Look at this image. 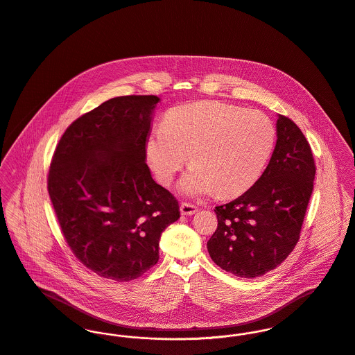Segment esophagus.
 Segmentation results:
<instances>
[{"mask_svg": "<svg viewBox=\"0 0 355 355\" xmlns=\"http://www.w3.org/2000/svg\"><path fill=\"white\" fill-rule=\"evenodd\" d=\"M180 211H181V215L191 216V215L196 214L197 211H198V208H197L196 205L191 204V202H181Z\"/></svg>", "mask_w": 355, "mask_h": 355, "instance_id": "34e87169", "label": "esophagus"}]
</instances>
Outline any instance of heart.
Listing matches in <instances>:
<instances>
[{"label":"heart","instance_id":"1","mask_svg":"<svg viewBox=\"0 0 355 355\" xmlns=\"http://www.w3.org/2000/svg\"><path fill=\"white\" fill-rule=\"evenodd\" d=\"M272 121L257 110L205 101L170 110L146 141L150 168L162 185L191 160L178 189L187 196H236L261 175L275 146Z\"/></svg>","mask_w":355,"mask_h":355}]
</instances>
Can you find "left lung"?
<instances>
[{
    "label": "left lung",
    "mask_w": 355,
    "mask_h": 355,
    "mask_svg": "<svg viewBox=\"0 0 355 355\" xmlns=\"http://www.w3.org/2000/svg\"><path fill=\"white\" fill-rule=\"evenodd\" d=\"M275 150L256 184L215 208L218 229L207 242L222 270L257 277L275 270L293 252L315 181V159L301 129L277 114Z\"/></svg>",
    "instance_id": "1"
}]
</instances>
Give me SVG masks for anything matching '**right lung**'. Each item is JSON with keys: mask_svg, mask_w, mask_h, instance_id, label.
<instances>
[{"mask_svg": "<svg viewBox=\"0 0 355 355\" xmlns=\"http://www.w3.org/2000/svg\"><path fill=\"white\" fill-rule=\"evenodd\" d=\"M155 95L106 101L69 125L47 189L69 248L96 275L129 282L159 260V239L178 220L174 196L146 163Z\"/></svg>", "mask_w": 355, "mask_h": 355, "instance_id": "right-lung-1", "label": "right lung"}]
</instances>
